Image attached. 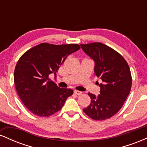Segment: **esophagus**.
Returning <instances> with one entry per match:
<instances>
[{"mask_svg":"<svg viewBox=\"0 0 147 147\" xmlns=\"http://www.w3.org/2000/svg\"><path fill=\"white\" fill-rule=\"evenodd\" d=\"M74 93L76 94V95H82V92H81V91L75 90H74Z\"/></svg>","mask_w":147,"mask_h":147,"instance_id":"1","label":"esophagus"}]
</instances>
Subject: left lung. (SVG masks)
I'll list each match as a JSON object with an SVG mask.
<instances>
[{"label":"left lung","instance_id":"obj_1","mask_svg":"<svg viewBox=\"0 0 147 147\" xmlns=\"http://www.w3.org/2000/svg\"><path fill=\"white\" fill-rule=\"evenodd\" d=\"M81 47L94 60L95 75L102 81L99 95L88 92L90 104L83 111L95 120L107 119L120 110L129 95L132 85L129 66L120 54L102 43Z\"/></svg>","mask_w":147,"mask_h":147}]
</instances>
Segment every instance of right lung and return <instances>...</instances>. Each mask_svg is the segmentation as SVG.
<instances>
[{
	"instance_id": "obj_1",
	"label": "right lung",
	"mask_w": 147,
	"mask_h": 147,
	"mask_svg": "<svg viewBox=\"0 0 147 147\" xmlns=\"http://www.w3.org/2000/svg\"><path fill=\"white\" fill-rule=\"evenodd\" d=\"M79 49L78 44L43 43L21 57L15 67L14 84L20 99L30 112L49 117L61 109L73 90L60 88L49 75H56L66 57Z\"/></svg>"
}]
</instances>
